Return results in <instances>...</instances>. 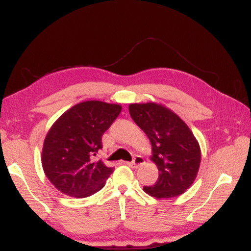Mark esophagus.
Returning a JSON list of instances; mask_svg holds the SVG:
<instances>
[{
    "label": "esophagus",
    "mask_w": 251,
    "mask_h": 251,
    "mask_svg": "<svg viewBox=\"0 0 251 251\" xmlns=\"http://www.w3.org/2000/svg\"><path fill=\"white\" fill-rule=\"evenodd\" d=\"M144 163H145V159H144L142 155H135L134 159L132 160L131 163H128V165L131 166V168L137 169V168H139L140 165H143Z\"/></svg>",
    "instance_id": "obj_1"
}]
</instances>
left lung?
Masks as SVG:
<instances>
[{
	"mask_svg": "<svg viewBox=\"0 0 251 251\" xmlns=\"http://www.w3.org/2000/svg\"><path fill=\"white\" fill-rule=\"evenodd\" d=\"M128 109L134 123L148 135L152 146L150 159L159 171L154 185L144 186V191L159 200L184 194L201 165V148L192 131L163 103H129Z\"/></svg>",
	"mask_w": 251,
	"mask_h": 251,
	"instance_id": "obj_1",
	"label": "left lung"
}]
</instances>
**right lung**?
<instances>
[{"label": "right lung", "instance_id": "1", "mask_svg": "<svg viewBox=\"0 0 251 251\" xmlns=\"http://www.w3.org/2000/svg\"><path fill=\"white\" fill-rule=\"evenodd\" d=\"M122 111L119 103L87 100L57 118L45 138L41 162L45 175L62 194L85 198L99 191L113 172L97 160L101 137Z\"/></svg>", "mask_w": 251, "mask_h": 251}]
</instances>
